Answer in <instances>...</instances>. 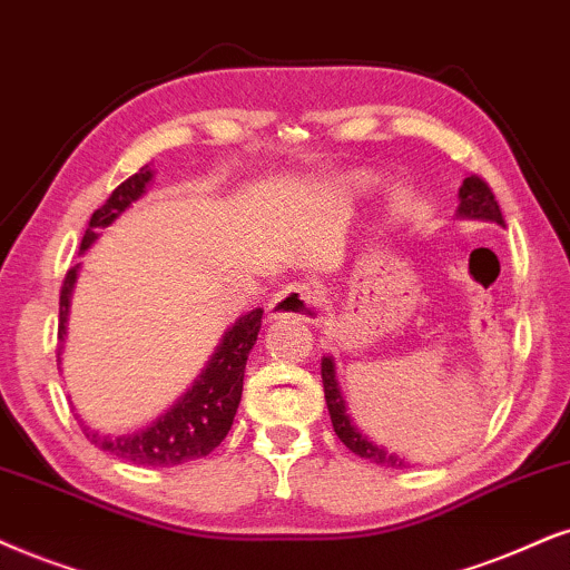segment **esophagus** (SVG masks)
<instances>
[{"label":"esophagus","instance_id":"esophagus-1","mask_svg":"<svg viewBox=\"0 0 570 570\" xmlns=\"http://www.w3.org/2000/svg\"><path fill=\"white\" fill-rule=\"evenodd\" d=\"M268 318H297V321H321L323 297L309 284H289L286 289L273 294L265 307Z\"/></svg>","mask_w":570,"mask_h":570}]
</instances>
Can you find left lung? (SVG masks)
Here are the masks:
<instances>
[{"label": "left lung", "mask_w": 570, "mask_h": 570, "mask_svg": "<svg viewBox=\"0 0 570 570\" xmlns=\"http://www.w3.org/2000/svg\"><path fill=\"white\" fill-rule=\"evenodd\" d=\"M458 213L465 215V218H481V220H492V223H500V226H505V218H502V210H500V205H497L494 191L489 189V184L481 176H468L463 186H460ZM321 376H323V392H326L328 415H331V423H334L336 436L342 439V442L347 444L355 455L373 460V463L392 465V468L407 465L402 458L381 450L379 444H373L371 439L363 436V431H357L355 423L350 421L347 407H344V397H342V392H338V384H336L334 360L331 357L321 360Z\"/></svg>", "instance_id": "8db88e82"}]
</instances>
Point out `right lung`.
Wrapping results in <instances>:
<instances>
[{
  "mask_svg": "<svg viewBox=\"0 0 570 570\" xmlns=\"http://www.w3.org/2000/svg\"><path fill=\"white\" fill-rule=\"evenodd\" d=\"M153 170L144 165L139 173L128 176L124 184L115 189L99 210H94L89 228H86L81 252L91 247L97 239L99 228H107L110 223L126 210L131 202H136L147 189ZM78 276V265L65 273L62 289H60V328L57 336H65V321H68L70 309V292H73ZM263 326V309L255 307L252 313L244 315L226 331L223 342L215 350V355L202 376L194 381V386L184 394L181 400L165 413L160 421L153 423L149 429L139 431L131 436H99L97 431L83 426V434L99 450L110 452V455L126 460L136 465H178L186 460L205 458L226 439L232 431L236 407L242 400L244 368H247L249 350L255 347L257 334Z\"/></svg>",
  "mask_w": 570,
  "mask_h": 570,
  "instance_id": "add662e5",
  "label": "right lung"
}]
</instances>
